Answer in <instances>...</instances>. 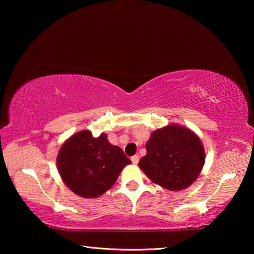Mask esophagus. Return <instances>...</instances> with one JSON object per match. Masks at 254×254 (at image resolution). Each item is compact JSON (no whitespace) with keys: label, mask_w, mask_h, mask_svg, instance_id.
I'll use <instances>...</instances> for the list:
<instances>
[{"label":"esophagus","mask_w":254,"mask_h":254,"mask_svg":"<svg viewBox=\"0 0 254 254\" xmlns=\"http://www.w3.org/2000/svg\"><path fill=\"white\" fill-rule=\"evenodd\" d=\"M139 160H140V157L137 156V154H135V156H133L132 158H131V161L134 163V165H136L137 162H139Z\"/></svg>","instance_id":"1"}]
</instances>
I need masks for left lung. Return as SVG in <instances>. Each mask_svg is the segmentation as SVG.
I'll list each match as a JSON object with an SVG mask.
<instances>
[{
	"instance_id": "left-lung-1",
	"label": "left lung",
	"mask_w": 254,
	"mask_h": 254,
	"mask_svg": "<svg viewBox=\"0 0 254 254\" xmlns=\"http://www.w3.org/2000/svg\"><path fill=\"white\" fill-rule=\"evenodd\" d=\"M140 169L152 183L179 191L195 182L205 163V149L194 131L179 124L157 128L148 140Z\"/></svg>"
}]
</instances>
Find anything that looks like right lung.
<instances>
[{
    "label": "right lung",
    "instance_id": "1",
    "mask_svg": "<svg viewBox=\"0 0 254 254\" xmlns=\"http://www.w3.org/2000/svg\"><path fill=\"white\" fill-rule=\"evenodd\" d=\"M56 161L64 184L84 198L102 196L117 182L124 167L131 163L121 148L109 142L107 134L94 137L88 130L68 137Z\"/></svg>",
    "mask_w": 254,
    "mask_h": 254
}]
</instances>
